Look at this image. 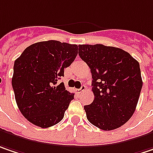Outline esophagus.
Wrapping results in <instances>:
<instances>
[{"label":"esophagus","instance_id":"esophagus-1","mask_svg":"<svg viewBox=\"0 0 153 153\" xmlns=\"http://www.w3.org/2000/svg\"><path fill=\"white\" fill-rule=\"evenodd\" d=\"M85 85H82L80 86V88L79 89H78V91H79V93H80V92H83V91H85Z\"/></svg>","mask_w":153,"mask_h":153}]
</instances>
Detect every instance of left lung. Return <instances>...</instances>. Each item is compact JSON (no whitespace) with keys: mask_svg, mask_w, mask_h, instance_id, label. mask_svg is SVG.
Masks as SVG:
<instances>
[{"mask_svg":"<svg viewBox=\"0 0 153 153\" xmlns=\"http://www.w3.org/2000/svg\"><path fill=\"white\" fill-rule=\"evenodd\" d=\"M79 55L91 69L93 103L84 106L88 121L114 130L135 112L143 85L139 63L123 49L102 44L80 45Z\"/></svg>","mask_w":153,"mask_h":153,"instance_id":"obj_1","label":"left lung"}]
</instances>
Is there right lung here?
<instances>
[{
  "label": "right lung",
  "instance_id": "obj_1",
  "mask_svg": "<svg viewBox=\"0 0 153 153\" xmlns=\"http://www.w3.org/2000/svg\"><path fill=\"white\" fill-rule=\"evenodd\" d=\"M77 54V45L48 41L27 47L15 59L12 78L15 100L32 124L48 128L64 118L74 94L58 81Z\"/></svg>",
  "mask_w": 153,
  "mask_h": 153
}]
</instances>
